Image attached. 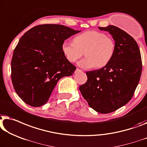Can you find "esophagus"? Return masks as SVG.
I'll use <instances>...</instances> for the list:
<instances>
[{"mask_svg":"<svg viewBox=\"0 0 147 147\" xmlns=\"http://www.w3.org/2000/svg\"><path fill=\"white\" fill-rule=\"evenodd\" d=\"M83 71L82 70H81V69H78V68H77L76 69V71H75V74H78V73H80V72H82Z\"/></svg>","mask_w":147,"mask_h":147,"instance_id":"esophagus-1","label":"esophagus"}]
</instances>
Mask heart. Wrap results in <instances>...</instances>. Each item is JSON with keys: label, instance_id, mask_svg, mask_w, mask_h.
<instances>
[{"label": "heart", "instance_id": "obj_1", "mask_svg": "<svg viewBox=\"0 0 147 147\" xmlns=\"http://www.w3.org/2000/svg\"><path fill=\"white\" fill-rule=\"evenodd\" d=\"M74 41L63 42L61 50L69 62H76L85 52L86 57L78 62L79 66L84 69L105 66L115 52V42L102 32H84L76 36Z\"/></svg>", "mask_w": 147, "mask_h": 147}]
</instances>
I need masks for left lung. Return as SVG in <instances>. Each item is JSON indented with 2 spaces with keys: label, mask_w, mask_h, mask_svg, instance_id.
<instances>
[{
  "label": "left lung",
  "mask_w": 147,
  "mask_h": 147,
  "mask_svg": "<svg viewBox=\"0 0 147 147\" xmlns=\"http://www.w3.org/2000/svg\"><path fill=\"white\" fill-rule=\"evenodd\" d=\"M99 28L112 35L115 52L105 66L86 71L88 80L79 89L89 107L101 113H109L133 96L141 76L142 60L137 43L126 32L113 25Z\"/></svg>",
  "instance_id": "8db88e82"
}]
</instances>
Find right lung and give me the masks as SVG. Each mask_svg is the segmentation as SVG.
I'll return each instance as SVG.
<instances>
[{
	"mask_svg": "<svg viewBox=\"0 0 147 147\" xmlns=\"http://www.w3.org/2000/svg\"><path fill=\"white\" fill-rule=\"evenodd\" d=\"M80 31L60 24H41L22 36L11 61L14 89L24 103L40 107L50 98L59 79L71 76L76 67L61 50L65 40Z\"/></svg>",
	"mask_w": 147,
	"mask_h": 147,
	"instance_id": "1",
	"label": "right lung"
}]
</instances>
